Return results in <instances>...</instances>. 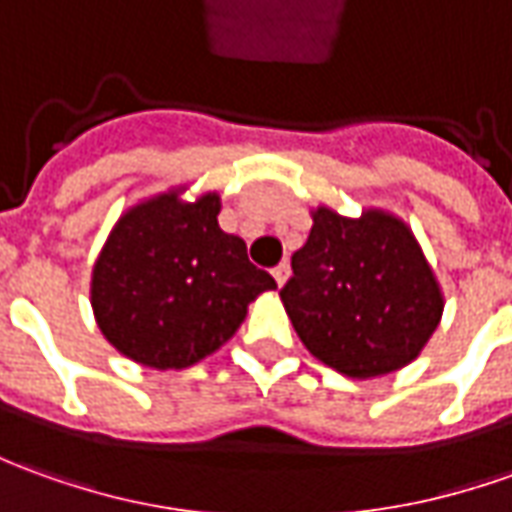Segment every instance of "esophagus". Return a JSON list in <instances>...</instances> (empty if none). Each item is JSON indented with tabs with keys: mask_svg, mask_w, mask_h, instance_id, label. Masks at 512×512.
Listing matches in <instances>:
<instances>
[{
	"mask_svg": "<svg viewBox=\"0 0 512 512\" xmlns=\"http://www.w3.org/2000/svg\"><path fill=\"white\" fill-rule=\"evenodd\" d=\"M271 274H274V280H277V285H285V280H288V274H291V266H288V263H280V266L271 271Z\"/></svg>",
	"mask_w": 512,
	"mask_h": 512,
	"instance_id": "1",
	"label": "esophagus"
}]
</instances>
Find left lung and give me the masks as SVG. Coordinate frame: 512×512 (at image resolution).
Here are the masks:
<instances>
[{"mask_svg": "<svg viewBox=\"0 0 512 512\" xmlns=\"http://www.w3.org/2000/svg\"><path fill=\"white\" fill-rule=\"evenodd\" d=\"M308 243L291 257L280 300L305 350L330 370L367 381L412 364L443 319L446 297L412 227L364 207L350 218L311 210Z\"/></svg>", "mask_w": 512, "mask_h": 512, "instance_id": "left-lung-1", "label": "left lung"}]
</instances>
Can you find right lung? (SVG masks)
<instances>
[{
    "label": "right lung",
    "mask_w": 512,
    "mask_h": 512,
    "mask_svg": "<svg viewBox=\"0 0 512 512\" xmlns=\"http://www.w3.org/2000/svg\"><path fill=\"white\" fill-rule=\"evenodd\" d=\"M187 184L139 198L117 218L89 283L92 314L120 356L184 370L238 333L249 305L274 291L246 243L218 227L221 193L184 198Z\"/></svg>",
    "instance_id": "1"
}]
</instances>
